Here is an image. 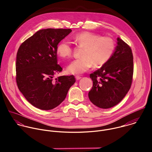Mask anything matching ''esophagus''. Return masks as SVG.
<instances>
[{"mask_svg":"<svg viewBox=\"0 0 152 152\" xmlns=\"http://www.w3.org/2000/svg\"><path fill=\"white\" fill-rule=\"evenodd\" d=\"M75 78H76V79L77 80H79V79H81V77L79 76H75Z\"/></svg>","mask_w":152,"mask_h":152,"instance_id":"obj_1","label":"esophagus"}]
</instances>
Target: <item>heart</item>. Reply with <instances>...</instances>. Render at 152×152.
Here are the masks:
<instances>
[{
	"instance_id": "heart-1",
	"label": "heart",
	"mask_w": 152,
	"mask_h": 152,
	"mask_svg": "<svg viewBox=\"0 0 152 152\" xmlns=\"http://www.w3.org/2000/svg\"><path fill=\"white\" fill-rule=\"evenodd\" d=\"M77 45L84 48L82 59L72 61L67 67V72L71 75H80L91 68L93 65L96 68L103 66L112 57L115 49V42L110 37L101 35L85 31L73 37ZM57 55L67 58L72 54L71 42L67 39L61 40L56 46Z\"/></svg>"
}]
</instances>
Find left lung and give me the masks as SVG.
Listing matches in <instances>:
<instances>
[{
	"label": "left lung",
	"mask_w": 152,
	"mask_h": 152,
	"mask_svg": "<svg viewBox=\"0 0 152 152\" xmlns=\"http://www.w3.org/2000/svg\"><path fill=\"white\" fill-rule=\"evenodd\" d=\"M133 73L132 50L124 41L117 38V46L111 59L90 74L93 82L88 93L90 101L103 109L117 105L131 88Z\"/></svg>",
	"instance_id": "8db88e82"
}]
</instances>
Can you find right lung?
Listing matches in <instances>:
<instances>
[{
    "label": "right lung",
    "mask_w": 152,
    "mask_h": 152,
    "mask_svg": "<svg viewBox=\"0 0 152 152\" xmlns=\"http://www.w3.org/2000/svg\"><path fill=\"white\" fill-rule=\"evenodd\" d=\"M72 31L48 28L37 31L20 45L16 58V82L26 99L42 110H50L66 99L76 82L73 75L53 79L62 70L57 63L56 46Z\"/></svg>",
    "instance_id": "obj_1"
}]
</instances>
